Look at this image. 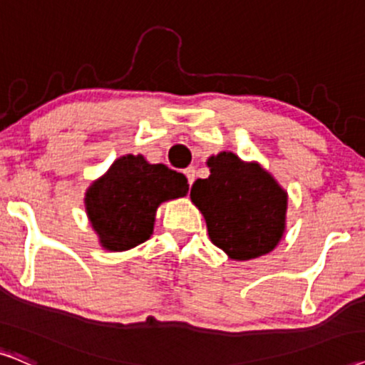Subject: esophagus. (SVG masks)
Listing matches in <instances>:
<instances>
[{
  "label": "esophagus",
  "mask_w": 365,
  "mask_h": 365,
  "mask_svg": "<svg viewBox=\"0 0 365 365\" xmlns=\"http://www.w3.org/2000/svg\"><path fill=\"white\" fill-rule=\"evenodd\" d=\"M183 173H185V177L188 180V185H192V183L195 182V168L188 167V168L183 170Z\"/></svg>",
  "instance_id": "esophagus-1"
}]
</instances>
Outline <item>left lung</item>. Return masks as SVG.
Segmentation results:
<instances>
[{"mask_svg":"<svg viewBox=\"0 0 365 365\" xmlns=\"http://www.w3.org/2000/svg\"><path fill=\"white\" fill-rule=\"evenodd\" d=\"M210 177L198 178L190 198L207 222L212 244L233 260L272 252L285 230L287 192L255 162L222 152L207 160Z\"/></svg>","mask_w":365,"mask_h":365,"instance_id":"1","label":"left lung"}]
</instances>
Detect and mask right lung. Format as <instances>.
<instances>
[{"label": "right lung", "mask_w": 365, "mask_h": 365, "mask_svg": "<svg viewBox=\"0 0 365 365\" xmlns=\"http://www.w3.org/2000/svg\"><path fill=\"white\" fill-rule=\"evenodd\" d=\"M187 192L183 173L148 163L142 155H125L91 183L85 207L101 247L123 252L150 239L160 203Z\"/></svg>", "instance_id": "1"}]
</instances>
